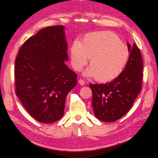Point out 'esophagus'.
Returning <instances> with one entry per match:
<instances>
[{
    "instance_id": "obj_1",
    "label": "esophagus",
    "mask_w": 158,
    "mask_h": 158,
    "mask_svg": "<svg viewBox=\"0 0 158 158\" xmlns=\"http://www.w3.org/2000/svg\"><path fill=\"white\" fill-rule=\"evenodd\" d=\"M79 85H83L85 84V81H83V79H79Z\"/></svg>"
}]
</instances>
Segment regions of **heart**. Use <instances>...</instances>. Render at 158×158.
<instances>
[{
  "instance_id": "b5f03b06",
  "label": "heart",
  "mask_w": 158,
  "mask_h": 158,
  "mask_svg": "<svg viewBox=\"0 0 158 158\" xmlns=\"http://www.w3.org/2000/svg\"><path fill=\"white\" fill-rule=\"evenodd\" d=\"M73 68L80 70L90 58L87 76L95 77L100 82H108L118 77L129 59V51L115 34L108 31L91 32L81 43L73 42L70 49Z\"/></svg>"
}]
</instances>
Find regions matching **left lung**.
<instances>
[{
    "instance_id": "obj_1",
    "label": "left lung",
    "mask_w": 158,
    "mask_h": 158,
    "mask_svg": "<svg viewBox=\"0 0 158 158\" xmlns=\"http://www.w3.org/2000/svg\"><path fill=\"white\" fill-rule=\"evenodd\" d=\"M128 61L121 75L105 84L89 85L92 92L94 115L105 122H113L124 116L132 107L142 89L143 64L140 50L134 43Z\"/></svg>"
}]
</instances>
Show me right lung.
I'll return each mask as SVG.
<instances>
[{
	"instance_id": "1",
	"label": "right lung",
	"mask_w": 158,
	"mask_h": 158,
	"mask_svg": "<svg viewBox=\"0 0 158 158\" xmlns=\"http://www.w3.org/2000/svg\"><path fill=\"white\" fill-rule=\"evenodd\" d=\"M63 26L43 28L23 43L15 61V89L23 107L43 123L64 115L66 96L77 75L65 64L68 44Z\"/></svg>"
}]
</instances>
